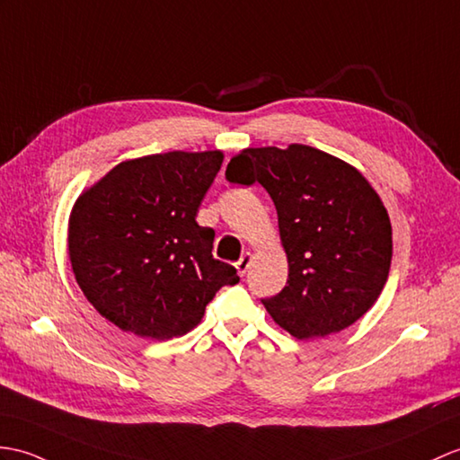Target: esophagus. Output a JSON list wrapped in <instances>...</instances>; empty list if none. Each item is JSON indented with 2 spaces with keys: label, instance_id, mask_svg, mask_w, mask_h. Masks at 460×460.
Segmentation results:
<instances>
[{
  "label": "esophagus",
  "instance_id": "1",
  "mask_svg": "<svg viewBox=\"0 0 460 460\" xmlns=\"http://www.w3.org/2000/svg\"><path fill=\"white\" fill-rule=\"evenodd\" d=\"M249 266H251V252H244L241 259L234 262V269H237V272L243 276L244 272L249 270Z\"/></svg>",
  "mask_w": 460,
  "mask_h": 460
}]
</instances>
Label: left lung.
Here are the masks:
<instances>
[{
  "mask_svg": "<svg viewBox=\"0 0 460 460\" xmlns=\"http://www.w3.org/2000/svg\"><path fill=\"white\" fill-rule=\"evenodd\" d=\"M226 178L259 181L276 206L288 282L262 304L284 331L339 333L375 305L390 272L392 226L355 166L307 145L261 146L233 156Z\"/></svg>",
  "mask_w": 460,
  "mask_h": 460,
  "instance_id": "1",
  "label": "left lung"
}]
</instances>
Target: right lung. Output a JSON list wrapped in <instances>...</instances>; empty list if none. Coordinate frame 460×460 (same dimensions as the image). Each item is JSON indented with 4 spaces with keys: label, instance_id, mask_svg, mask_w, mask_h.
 I'll return each mask as SVG.
<instances>
[{
    "label": "right lung",
    "instance_id": "right-lung-1",
    "mask_svg": "<svg viewBox=\"0 0 460 460\" xmlns=\"http://www.w3.org/2000/svg\"><path fill=\"white\" fill-rule=\"evenodd\" d=\"M221 151L125 160L82 191L68 221V259L102 317L143 339L186 335L234 266L211 254L216 231L196 216Z\"/></svg>",
    "mask_w": 460,
    "mask_h": 460
}]
</instances>
